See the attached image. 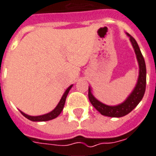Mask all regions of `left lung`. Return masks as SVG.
<instances>
[{"instance_id":"left-lung-1","label":"left lung","mask_w":156,"mask_h":156,"mask_svg":"<svg viewBox=\"0 0 156 156\" xmlns=\"http://www.w3.org/2000/svg\"><path fill=\"white\" fill-rule=\"evenodd\" d=\"M127 36L130 37V41L133 45V48L135 49L136 58H137L139 66H140V74L138 78L137 84L135 86V89L133 90L131 94L127 97L122 103L117 106H107L103 104L98 100L96 99L91 93V89L89 87V92H88V97H89L90 102L93 107L99 112L101 115L108 116V117H116L119 118L125 116L129 114L137 106L142 100L145 93L146 90V64L145 61L143 57L140 49L138 45V43L135 40V38L131 37L129 34Z\"/></svg>"}]
</instances>
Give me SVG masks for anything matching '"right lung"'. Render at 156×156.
<instances>
[{
	"label": "right lung",
	"instance_id": "1",
	"mask_svg": "<svg viewBox=\"0 0 156 156\" xmlns=\"http://www.w3.org/2000/svg\"><path fill=\"white\" fill-rule=\"evenodd\" d=\"M73 85L71 86H69L68 88L66 89V90L65 91V93L62 95V98H61L60 102H58V106H57L54 110L51 111V112H49L48 114H45V115H39V116H30V115H28L26 114L23 113L22 111H21V113L22 114V115H24L26 119H28L31 120V121H34V122H44V121H49V120L54 119L55 118H57L58 115H60L62 111L63 110V107H64V105H65L66 102V99L67 94L69 93V90L71 89V87Z\"/></svg>",
	"mask_w": 156,
	"mask_h": 156
}]
</instances>
